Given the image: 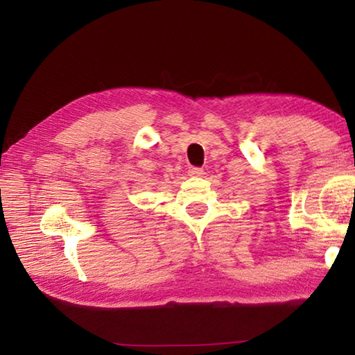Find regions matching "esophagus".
<instances>
[{
  "label": "esophagus",
  "instance_id": "obj_1",
  "mask_svg": "<svg viewBox=\"0 0 355 355\" xmlns=\"http://www.w3.org/2000/svg\"><path fill=\"white\" fill-rule=\"evenodd\" d=\"M188 173L191 177H200V175H203V169L202 167H189Z\"/></svg>",
  "mask_w": 355,
  "mask_h": 355
}]
</instances>
